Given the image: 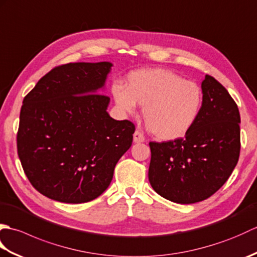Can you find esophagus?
<instances>
[{
  "mask_svg": "<svg viewBox=\"0 0 257 257\" xmlns=\"http://www.w3.org/2000/svg\"><path fill=\"white\" fill-rule=\"evenodd\" d=\"M134 141L136 144H139V143H144L145 141V137L143 133H140L139 130H136L135 134H134Z\"/></svg>",
  "mask_w": 257,
  "mask_h": 257,
  "instance_id": "34e87169",
  "label": "esophagus"
}]
</instances>
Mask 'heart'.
Masks as SVG:
<instances>
[{"label":"heart","instance_id":"b5f03b06","mask_svg":"<svg viewBox=\"0 0 257 257\" xmlns=\"http://www.w3.org/2000/svg\"><path fill=\"white\" fill-rule=\"evenodd\" d=\"M111 92L123 113L134 114L137 103L144 106L145 122L165 141L180 139L190 132L203 101L198 84L163 68L135 70L127 76L125 87L117 83Z\"/></svg>","mask_w":257,"mask_h":257}]
</instances>
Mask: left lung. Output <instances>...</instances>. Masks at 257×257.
<instances>
[{
	"label": "left lung",
	"mask_w": 257,
	"mask_h": 257,
	"mask_svg": "<svg viewBox=\"0 0 257 257\" xmlns=\"http://www.w3.org/2000/svg\"><path fill=\"white\" fill-rule=\"evenodd\" d=\"M201 87L203 101L190 132L180 139L149 143L151 187L176 203H195L214 194L230 178L241 150L236 102L210 75Z\"/></svg>",
	"instance_id": "8db88e82"
}]
</instances>
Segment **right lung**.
Masks as SVG:
<instances>
[{
  "mask_svg": "<svg viewBox=\"0 0 257 257\" xmlns=\"http://www.w3.org/2000/svg\"><path fill=\"white\" fill-rule=\"evenodd\" d=\"M111 63H69L53 68L24 97L18 154L38 192L64 203L96 199L110 184L133 144L135 124L114 120L99 90Z\"/></svg>",
  "mask_w": 257,
  "mask_h": 257,
  "instance_id": "obj_1",
  "label": "right lung"
}]
</instances>
